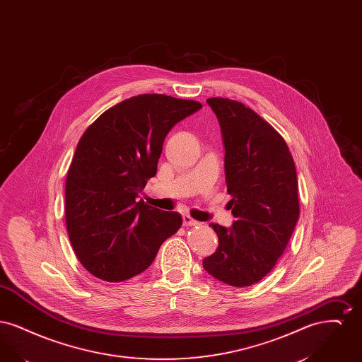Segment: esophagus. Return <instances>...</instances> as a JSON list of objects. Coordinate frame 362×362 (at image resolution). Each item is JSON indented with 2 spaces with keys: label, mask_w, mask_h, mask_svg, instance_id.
Here are the masks:
<instances>
[{
  "label": "esophagus",
  "mask_w": 362,
  "mask_h": 362,
  "mask_svg": "<svg viewBox=\"0 0 362 362\" xmlns=\"http://www.w3.org/2000/svg\"><path fill=\"white\" fill-rule=\"evenodd\" d=\"M182 218H183V225H185V226H197V225H201L198 221H195L194 218H191L187 214H183Z\"/></svg>",
  "instance_id": "esophagus-1"
}]
</instances>
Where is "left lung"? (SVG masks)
I'll return each mask as SVG.
<instances>
[{
  "label": "left lung",
  "instance_id": "obj_1",
  "mask_svg": "<svg viewBox=\"0 0 362 362\" xmlns=\"http://www.w3.org/2000/svg\"><path fill=\"white\" fill-rule=\"evenodd\" d=\"M225 148L232 228L211 224L216 252L204 269L218 281L244 288L270 273L298 221V182L285 139L255 111L230 99L210 98Z\"/></svg>",
  "mask_w": 362,
  "mask_h": 362
}]
</instances>
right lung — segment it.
Returning a JSON list of instances; mask_svg holds the SVG:
<instances>
[{
	"instance_id": "right-lung-1",
	"label": "right lung",
	"mask_w": 362,
	"mask_h": 362,
	"mask_svg": "<svg viewBox=\"0 0 362 362\" xmlns=\"http://www.w3.org/2000/svg\"><path fill=\"white\" fill-rule=\"evenodd\" d=\"M202 104L146 93L108 108L80 138L65 186L76 257L92 276L122 282L145 272L182 216L136 202L157 173L165 136Z\"/></svg>"
}]
</instances>
